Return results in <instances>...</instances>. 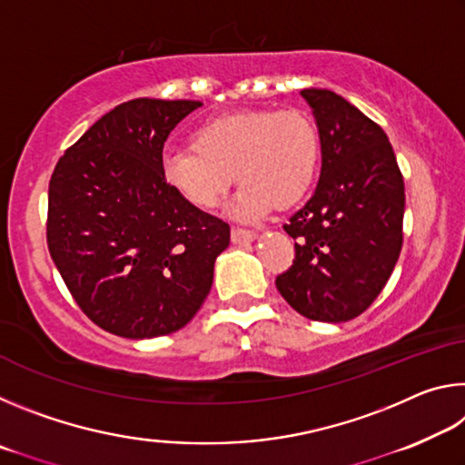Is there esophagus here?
Segmentation results:
<instances>
[{
	"mask_svg": "<svg viewBox=\"0 0 465 465\" xmlns=\"http://www.w3.org/2000/svg\"><path fill=\"white\" fill-rule=\"evenodd\" d=\"M258 238L256 232L250 230H242V227H232V242L238 243V246H243V243H250Z\"/></svg>",
	"mask_w": 465,
	"mask_h": 465,
	"instance_id": "1",
	"label": "esophagus"
}]
</instances>
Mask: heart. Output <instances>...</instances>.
Wrapping results in <instances>:
<instances>
[{"mask_svg": "<svg viewBox=\"0 0 465 465\" xmlns=\"http://www.w3.org/2000/svg\"><path fill=\"white\" fill-rule=\"evenodd\" d=\"M320 166V133L302 110H246L204 123L194 147H170L162 155L163 180L199 209H213L238 176L232 203L240 219L303 199Z\"/></svg>", "mask_w": 465, "mask_h": 465, "instance_id": "heart-1", "label": "heart"}]
</instances>
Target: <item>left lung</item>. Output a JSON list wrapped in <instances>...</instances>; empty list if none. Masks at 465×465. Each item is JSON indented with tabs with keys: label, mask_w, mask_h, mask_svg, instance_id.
<instances>
[{
	"label": "left lung",
	"mask_w": 465,
	"mask_h": 465,
	"mask_svg": "<svg viewBox=\"0 0 465 465\" xmlns=\"http://www.w3.org/2000/svg\"><path fill=\"white\" fill-rule=\"evenodd\" d=\"M320 133L316 191L285 223L295 261L279 293L302 316L338 324L363 313L402 250L404 178L380 124L338 94L302 90Z\"/></svg>",
	"instance_id": "8db88e82"
}]
</instances>
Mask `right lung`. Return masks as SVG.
Wrapping results in <instances>:
<instances>
[{
	"label": "right lung",
	"instance_id": "1",
	"mask_svg": "<svg viewBox=\"0 0 465 465\" xmlns=\"http://www.w3.org/2000/svg\"><path fill=\"white\" fill-rule=\"evenodd\" d=\"M199 106L123 102L54 166L51 258L82 312L110 334L139 341L186 326L230 246V225L183 199L162 174L170 131Z\"/></svg>",
	"mask_w": 465,
	"mask_h": 465
}]
</instances>
